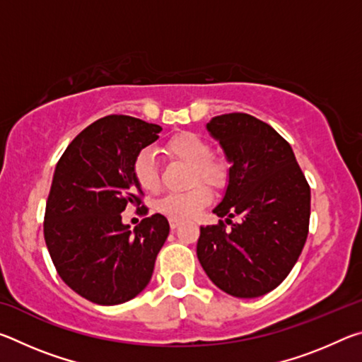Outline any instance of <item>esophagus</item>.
Wrapping results in <instances>:
<instances>
[{
    "label": "esophagus",
    "mask_w": 362,
    "mask_h": 362,
    "mask_svg": "<svg viewBox=\"0 0 362 362\" xmlns=\"http://www.w3.org/2000/svg\"><path fill=\"white\" fill-rule=\"evenodd\" d=\"M169 225H170V230H175V228H179V226H180V222H179V220H170Z\"/></svg>",
    "instance_id": "1"
}]
</instances>
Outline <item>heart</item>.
I'll return each instance as SVG.
<instances>
[{"label": "heart", "instance_id": "1", "mask_svg": "<svg viewBox=\"0 0 362 362\" xmlns=\"http://www.w3.org/2000/svg\"><path fill=\"white\" fill-rule=\"evenodd\" d=\"M166 150L170 155L183 159L193 166V183L206 182L214 188H222L228 170L225 164L217 158H212L211 145L194 132H179L168 139ZM132 175L145 192H156L161 185L159 168L155 155L150 150H142L132 161ZM212 201L209 187L199 183L194 188L183 193H169L159 199L158 211L170 220H189L198 217L206 206Z\"/></svg>", "mask_w": 362, "mask_h": 362}]
</instances>
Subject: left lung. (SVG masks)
Listing matches in <instances>:
<instances>
[{
  "instance_id": "1",
  "label": "left lung",
  "mask_w": 362,
  "mask_h": 362,
  "mask_svg": "<svg viewBox=\"0 0 362 362\" xmlns=\"http://www.w3.org/2000/svg\"><path fill=\"white\" fill-rule=\"evenodd\" d=\"M231 163L226 193L201 226L196 254L218 289L233 297L265 296L283 283L308 236L310 185L287 140L247 113L207 122ZM240 218L233 223L231 218ZM230 225L226 230V223Z\"/></svg>"
}]
</instances>
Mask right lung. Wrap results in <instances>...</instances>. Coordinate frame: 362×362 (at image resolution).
I'll use <instances>...</instances> for the list:
<instances>
[{"instance_id": "obj_1", "label": "right lung", "mask_w": 362, "mask_h": 362, "mask_svg": "<svg viewBox=\"0 0 362 362\" xmlns=\"http://www.w3.org/2000/svg\"><path fill=\"white\" fill-rule=\"evenodd\" d=\"M161 127L126 115H110L86 127L66 146L54 173L45 212V241L64 283L89 302L119 305L150 283L158 252L169 236L161 214L131 232L126 205L142 204L132 161L155 142Z\"/></svg>"}]
</instances>
